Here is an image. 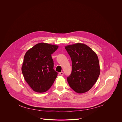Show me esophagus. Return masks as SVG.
Returning a JSON list of instances; mask_svg holds the SVG:
<instances>
[{
    "instance_id": "1",
    "label": "esophagus",
    "mask_w": 122,
    "mask_h": 122,
    "mask_svg": "<svg viewBox=\"0 0 122 122\" xmlns=\"http://www.w3.org/2000/svg\"><path fill=\"white\" fill-rule=\"evenodd\" d=\"M59 74L61 75V76H63L64 75V73L63 72H61L59 73Z\"/></svg>"
}]
</instances>
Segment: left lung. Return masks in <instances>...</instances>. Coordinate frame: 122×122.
Segmentation results:
<instances>
[{
	"instance_id": "1",
	"label": "left lung",
	"mask_w": 122,
	"mask_h": 122,
	"mask_svg": "<svg viewBox=\"0 0 122 122\" xmlns=\"http://www.w3.org/2000/svg\"><path fill=\"white\" fill-rule=\"evenodd\" d=\"M65 49L72 61V71L67 78L69 86L77 93L87 92L97 82L100 74L96 53L83 43L67 45Z\"/></svg>"
}]
</instances>
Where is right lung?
I'll return each instance as SVG.
<instances>
[{
  "mask_svg": "<svg viewBox=\"0 0 122 122\" xmlns=\"http://www.w3.org/2000/svg\"><path fill=\"white\" fill-rule=\"evenodd\" d=\"M58 48L57 45L42 42L26 52L22 71L25 80L33 91L46 92L54 82L58 73L53 68L51 54Z\"/></svg>",
  "mask_w": 122,
  "mask_h": 122,
  "instance_id": "add662e5",
  "label": "right lung"
}]
</instances>
